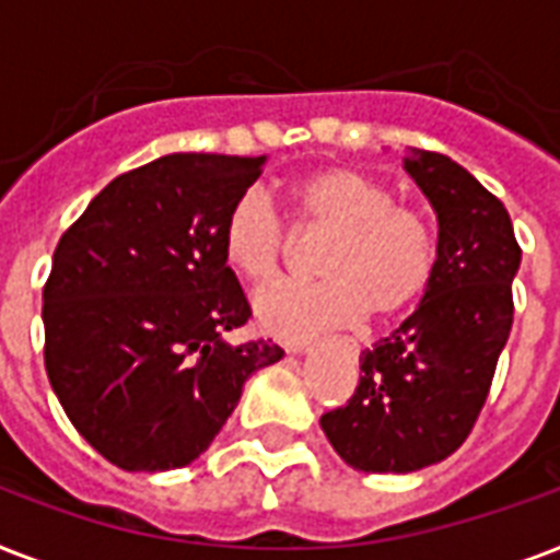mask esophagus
Wrapping results in <instances>:
<instances>
[{"label": "esophagus", "instance_id": "obj_1", "mask_svg": "<svg viewBox=\"0 0 560 560\" xmlns=\"http://www.w3.org/2000/svg\"><path fill=\"white\" fill-rule=\"evenodd\" d=\"M288 351H293V354H302V351H307V342H290Z\"/></svg>", "mask_w": 560, "mask_h": 560}]
</instances>
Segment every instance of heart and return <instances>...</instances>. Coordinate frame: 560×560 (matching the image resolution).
Masks as SVG:
<instances>
[{
	"instance_id": "b5f03b06",
	"label": "heart",
	"mask_w": 560,
	"mask_h": 560,
	"mask_svg": "<svg viewBox=\"0 0 560 560\" xmlns=\"http://www.w3.org/2000/svg\"><path fill=\"white\" fill-rule=\"evenodd\" d=\"M284 202L302 232L328 235L316 258L325 279L264 293L255 305L264 331L305 340L366 314L395 319L424 299L439 270V229L424 206L395 200L386 183L340 165L293 179ZM220 246L241 279L267 288L284 270L290 229L267 194L246 191L226 211Z\"/></svg>"
}]
</instances>
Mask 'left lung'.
<instances>
[{
    "label": "left lung",
    "instance_id": "obj_1",
    "mask_svg": "<svg viewBox=\"0 0 560 560\" xmlns=\"http://www.w3.org/2000/svg\"><path fill=\"white\" fill-rule=\"evenodd\" d=\"M439 218V270L416 314L360 354V383L319 418L351 468L409 474L447 459L486 407L514 323L521 244L509 211L451 156L407 160Z\"/></svg>",
    "mask_w": 560,
    "mask_h": 560
}]
</instances>
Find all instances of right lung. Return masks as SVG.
<instances>
[{
    "label": "right lung",
    "mask_w": 560,
    "mask_h": 560,
    "mask_svg": "<svg viewBox=\"0 0 560 560\" xmlns=\"http://www.w3.org/2000/svg\"><path fill=\"white\" fill-rule=\"evenodd\" d=\"M264 156L171 153L116 177L57 241L43 288L46 372L74 430L121 470L200 456L272 340L229 346L253 316L220 232Z\"/></svg>",
    "instance_id": "right-lung-1"
}]
</instances>
